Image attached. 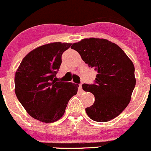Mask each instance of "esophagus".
Masks as SVG:
<instances>
[{
	"label": "esophagus",
	"instance_id": "1",
	"mask_svg": "<svg viewBox=\"0 0 151 151\" xmlns=\"http://www.w3.org/2000/svg\"><path fill=\"white\" fill-rule=\"evenodd\" d=\"M78 90H79V91H80V92H82V91H83V89H82V84H79Z\"/></svg>",
	"mask_w": 151,
	"mask_h": 151
}]
</instances>
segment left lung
Here are the masks:
<instances>
[{
  "label": "left lung",
  "mask_w": 151,
  "mask_h": 151,
  "mask_svg": "<svg viewBox=\"0 0 151 151\" xmlns=\"http://www.w3.org/2000/svg\"><path fill=\"white\" fill-rule=\"evenodd\" d=\"M71 49L97 72L94 84L82 85L83 91L95 97L94 104L86 108L88 117L98 122L117 117L129 103L136 84L132 62L118 45L103 38L83 39Z\"/></svg>",
  "instance_id": "1"
}]
</instances>
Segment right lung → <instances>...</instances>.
Masks as SVG:
<instances>
[{
    "label": "right lung",
    "instance_id": "right-lung-1",
    "mask_svg": "<svg viewBox=\"0 0 151 151\" xmlns=\"http://www.w3.org/2000/svg\"><path fill=\"white\" fill-rule=\"evenodd\" d=\"M71 43L43 45L28 53L15 73V94L27 113L44 123L57 122L64 115L78 85L56 81L62 55Z\"/></svg>",
    "mask_w": 151,
    "mask_h": 151
}]
</instances>
